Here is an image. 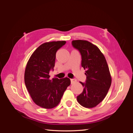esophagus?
<instances>
[{
    "label": "esophagus",
    "instance_id": "obj_1",
    "mask_svg": "<svg viewBox=\"0 0 133 133\" xmlns=\"http://www.w3.org/2000/svg\"><path fill=\"white\" fill-rule=\"evenodd\" d=\"M70 81H71V84H74V83L76 82V80L75 79L73 78V79H71Z\"/></svg>",
    "mask_w": 133,
    "mask_h": 133
}]
</instances>
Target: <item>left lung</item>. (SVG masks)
Returning <instances> with one entry per match:
<instances>
[{
  "mask_svg": "<svg viewBox=\"0 0 133 133\" xmlns=\"http://www.w3.org/2000/svg\"><path fill=\"white\" fill-rule=\"evenodd\" d=\"M71 44L82 56V66L86 69L83 92L77 96L78 103L84 107L96 106L105 97L111 85L109 69L104 55L91 43L82 40L73 41Z\"/></svg>",
  "mask_w": 133,
  "mask_h": 133,
  "instance_id": "left-lung-1",
  "label": "left lung"
}]
</instances>
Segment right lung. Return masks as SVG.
<instances>
[{"label": "right lung", "instance_id": "1", "mask_svg": "<svg viewBox=\"0 0 133 133\" xmlns=\"http://www.w3.org/2000/svg\"><path fill=\"white\" fill-rule=\"evenodd\" d=\"M65 43V41H58L42 44L27 63L25 86L33 102L42 108L51 109L57 106L70 84V80L67 77L49 79L50 71L54 70L56 53Z\"/></svg>", "mask_w": 133, "mask_h": 133}]
</instances>
